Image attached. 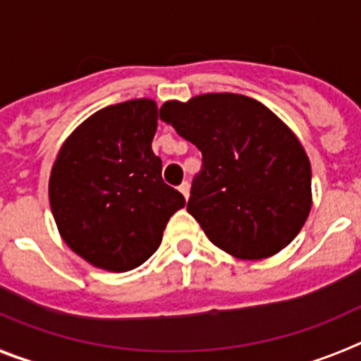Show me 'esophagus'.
<instances>
[{"label":"esophagus","instance_id":"esophagus-1","mask_svg":"<svg viewBox=\"0 0 361 361\" xmlns=\"http://www.w3.org/2000/svg\"><path fill=\"white\" fill-rule=\"evenodd\" d=\"M178 191H180V193H183V195H184V199L188 200V197H190V184L183 183V184H180V186H178Z\"/></svg>","mask_w":361,"mask_h":361}]
</instances>
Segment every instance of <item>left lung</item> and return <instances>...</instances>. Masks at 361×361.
<instances>
[{
    "instance_id": "1",
    "label": "left lung",
    "mask_w": 361,
    "mask_h": 361,
    "mask_svg": "<svg viewBox=\"0 0 361 361\" xmlns=\"http://www.w3.org/2000/svg\"><path fill=\"white\" fill-rule=\"evenodd\" d=\"M161 119L202 153L188 213L216 247L260 260L291 244L311 212V164L269 108L240 94H202L166 101Z\"/></svg>"
}]
</instances>
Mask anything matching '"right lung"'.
Returning a JSON list of instances; mask_svg holds the SVG:
<instances>
[{"mask_svg": "<svg viewBox=\"0 0 361 361\" xmlns=\"http://www.w3.org/2000/svg\"><path fill=\"white\" fill-rule=\"evenodd\" d=\"M159 108L132 99L95 111L61 146L49 199L54 220L73 253L99 269H135L161 245L184 197L164 184L153 153Z\"/></svg>", "mask_w": 361, "mask_h": 361, "instance_id": "obj_1", "label": "right lung"}]
</instances>
